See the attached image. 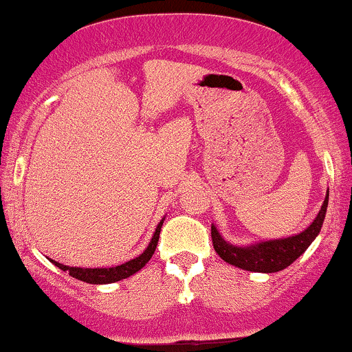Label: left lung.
Segmentation results:
<instances>
[{
    "mask_svg": "<svg viewBox=\"0 0 352 352\" xmlns=\"http://www.w3.org/2000/svg\"><path fill=\"white\" fill-rule=\"evenodd\" d=\"M329 192H326V198L321 205L320 213L313 219V223L307 230L298 232V234L289 236V238L259 241L248 245L231 244L219 234L214 224H211V239H213V248L224 262L239 267L249 272H262L274 274L278 270L287 269L292 262L298 259L302 254L307 251L308 245L315 241L320 234L321 226H323L326 208H328Z\"/></svg>",
    "mask_w": 352,
    "mask_h": 352,
    "instance_id": "left-lung-1",
    "label": "left lung"
}]
</instances>
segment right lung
Here are the masks:
<instances>
[{
	"instance_id": "1",
	"label": "right lung",
	"mask_w": 352,
	"mask_h": 352,
	"mask_svg": "<svg viewBox=\"0 0 352 352\" xmlns=\"http://www.w3.org/2000/svg\"><path fill=\"white\" fill-rule=\"evenodd\" d=\"M162 218L155 228L154 236H152L149 245L144 249L142 254H139L138 257L131 259L124 264L116 265V267H100V269H83V267H69V265H63L60 262H55L54 259H49L54 265H57L58 269H62L63 272H69L72 277L78 278V280L87 282V283H95V285H101V283H113V282H120L122 278H128L131 275L139 272L147 262L151 261L152 254H154L155 248H157V241H159V234H160V228L164 224Z\"/></svg>"
}]
</instances>
